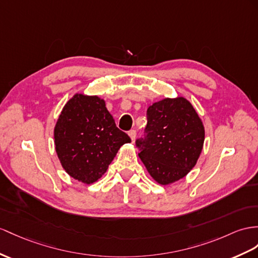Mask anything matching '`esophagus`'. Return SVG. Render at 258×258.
Here are the masks:
<instances>
[{
    "label": "esophagus",
    "mask_w": 258,
    "mask_h": 258,
    "mask_svg": "<svg viewBox=\"0 0 258 258\" xmlns=\"http://www.w3.org/2000/svg\"><path fill=\"white\" fill-rule=\"evenodd\" d=\"M128 135H130V137H131L132 142H134L135 137H136V131H135V130H131V131L128 132Z\"/></svg>",
    "instance_id": "34e87169"
}]
</instances>
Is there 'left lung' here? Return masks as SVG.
<instances>
[{
	"label": "left lung",
	"mask_w": 258,
	"mask_h": 258,
	"mask_svg": "<svg viewBox=\"0 0 258 258\" xmlns=\"http://www.w3.org/2000/svg\"><path fill=\"white\" fill-rule=\"evenodd\" d=\"M204 140L205 130L200 116L186 99L179 97L150 105L144 136L135 144L149 174L167 185L182 179L194 168Z\"/></svg>",
	"instance_id": "obj_1"
}]
</instances>
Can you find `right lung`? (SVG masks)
<instances>
[{"label":"right lung","instance_id":"right-lung-1","mask_svg":"<svg viewBox=\"0 0 258 258\" xmlns=\"http://www.w3.org/2000/svg\"><path fill=\"white\" fill-rule=\"evenodd\" d=\"M55 150L72 177L90 184L101 177L130 136L97 96L75 95L64 105L54 128Z\"/></svg>","mask_w":258,"mask_h":258}]
</instances>
